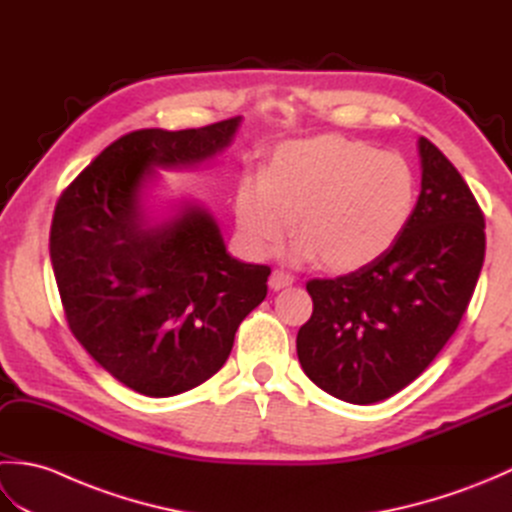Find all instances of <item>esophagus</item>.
Here are the masks:
<instances>
[{"instance_id":"34e87169","label":"esophagus","mask_w":512,"mask_h":512,"mask_svg":"<svg viewBox=\"0 0 512 512\" xmlns=\"http://www.w3.org/2000/svg\"><path fill=\"white\" fill-rule=\"evenodd\" d=\"M292 281H295V277H292L290 273H284V270H273V275H270L268 284L273 290H281V288L292 286Z\"/></svg>"}]
</instances>
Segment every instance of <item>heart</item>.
I'll list each match as a JSON object with an SVG mask.
<instances>
[{
	"instance_id": "heart-1",
	"label": "heart",
	"mask_w": 512,
	"mask_h": 512,
	"mask_svg": "<svg viewBox=\"0 0 512 512\" xmlns=\"http://www.w3.org/2000/svg\"><path fill=\"white\" fill-rule=\"evenodd\" d=\"M416 202V173L405 158L363 140L317 136L281 145L264 176L239 182L235 217L259 257L275 253L297 217L303 237L292 255L352 273L398 242Z\"/></svg>"
}]
</instances>
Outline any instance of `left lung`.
Here are the masks:
<instances>
[{
	"instance_id": "1",
	"label": "left lung",
	"mask_w": 512,
	"mask_h": 512,
	"mask_svg": "<svg viewBox=\"0 0 512 512\" xmlns=\"http://www.w3.org/2000/svg\"><path fill=\"white\" fill-rule=\"evenodd\" d=\"M422 189L405 233L374 264L310 279L297 356L314 385L352 405L394 396L458 330L484 264V213L451 160L418 140Z\"/></svg>"
}]
</instances>
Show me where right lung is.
Returning <instances> with one entry per match:
<instances>
[{
	"mask_svg": "<svg viewBox=\"0 0 512 512\" xmlns=\"http://www.w3.org/2000/svg\"><path fill=\"white\" fill-rule=\"evenodd\" d=\"M239 121L129 132L74 178L54 209L50 259L70 330L143 396H176L220 372L239 323L266 299L270 268L228 255L209 211L184 204L151 226L143 209L156 167L213 158L231 145Z\"/></svg>",
	"mask_w": 512,
	"mask_h": 512,
	"instance_id": "1",
	"label": "right lung"
}]
</instances>
